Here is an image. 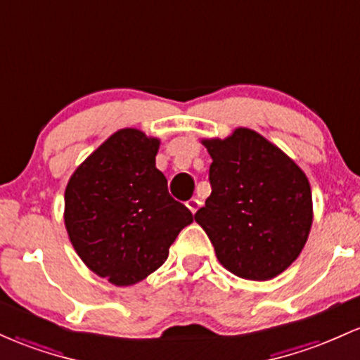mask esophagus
<instances>
[{
	"mask_svg": "<svg viewBox=\"0 0 360 360\" xmlns=\"http://www.w3.org/2000/svg\"><path fill=\"white\" fill-rule=\"evenodd\" d=\"M198 205H200V201L196 198H191V200L186 201V207L189 208V212H191V213H195L196 210H198Z\"/></svg>",
	"mask_w": 360,
	"mask_h": 360,
	"instance_id": "1",
	"label": "esophagus"
}]
</instances>
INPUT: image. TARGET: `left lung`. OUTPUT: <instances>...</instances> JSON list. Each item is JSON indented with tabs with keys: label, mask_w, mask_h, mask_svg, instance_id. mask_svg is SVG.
<instances>
[{
	"label": "left lung",
	"mask_w": 360,
	"mask_h": 360,
	"mask_svg": "<svg viewBox=\"0 0 360 360\" xmlns=\"http://www.w3.org/2000/svg\"><path fill=\"white\" fill-rule=\"evenodd\" d=\"M212 157V195L195 213L231 274L270 280L301 255L313 196L302 169L278 147L248 128L203 140Z\"/></svg>",
	"instance_id": "1"
}]
</instances>
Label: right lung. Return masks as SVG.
Masks as SVG:
<instances>
[{
  "label": "right lung",
  "mask_w": 360,
  "mask_h": 360,
  "mask_svg": "<svg viewBox=\"0 0 360 360\" xmlns=\"http://www.w3.org/2000/svg\"><path fill=\"white\" fill-rule=\"evenodd\" d=\"M159 145L140 129H120L78 165L66 186L65 225L75 251L117 287L160 268L177 234L193 222L155 167Z\"/></svg>",
  "instance_id": "add662e5"
}]
</instances>
